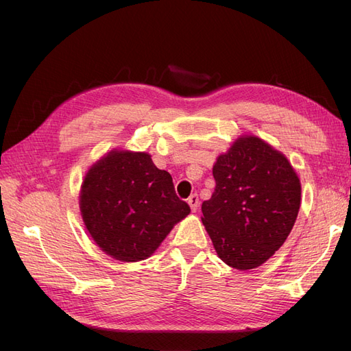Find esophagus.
<instances>
[{
	"label": "esophagus",
	"instance_id": "obj_1",
	"mask_svg": "<svg viewBox=\"0 0 351 351\" xmlns=\"http://www.w3.org/2000/svg\"><path fill=\"white\" fill-rule=\"evenodd\" d=\"M187 204L190 205V209H192L193 212H196L197 208H199V196L197 195H192V196L187 199Z\"/></svg>",
	"mask_w": 351,
	"mask_h": 351
}]
</instances>
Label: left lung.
<instances>
[{"label": "left lung", "mask_w": 351, "mask_h": 351, "mask_svg": "<svg viewBox=\"0 0 351 351\" xmlns=\"http://www.w3.org/2000/svg\"><path fill=\"white\" fill-rule=\"evenodd\" d=\"M215 190L202 204V222L221 261L236 269L267 262L289 237L302 186L281 152L256 136H241L212 168Z\"/></svg>", "instance_id": "left-lung-1"}]
</instances>
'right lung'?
I'll use <instances>...</instances> for the list:
<instances>
[{
    "label": "right lung",
    "mask_w": 351,
    "mask_h": 351,
    "mask_svg": "<svg viewBox=\"0 0 351 351\" xmlns=\"http://www.w3.org/2000/svg\"><path fill=\"white\" fill-rule=\"evenodd\" d=\"M80 212L89 234L117 261L149 258L177 222L190 214L173 177L145 152L111 151L83 180Z\"/></svg>",
    "instance_id": "right-lung-1"
}]
</instances>
